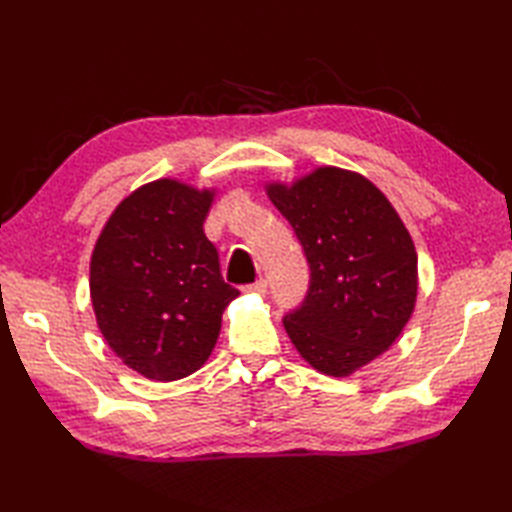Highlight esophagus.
Masks as SVG:
<instances>
[{"mask_svg": "<svg viewBox=\"0 0 512 512\" xmlns=\"http://www.w3.org/2000/svg\"><path fill=\"white\" fill-rule=\"evenodd\" d=\"M244 290L246 292H255V295H266L268 284H266V279H259V281H255V284L244 286Z\"/></svg>", "mask_w": 512, "mask_h": 512, "instance_id": "1", "label": "esophagus"}]
</instances>
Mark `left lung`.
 Listing matches in <instances>:
<instances>
[{
    "mask_svg": "<svg viewBox=\"0 0 512 512\" xmlns=\"http://www.w3.org/2000/svg\"><path fill=\"white\" fill-rule=\"evenodd\" d=\"M266 193L295 228L310 266L292 345L321 374L350 376L387 352L418 295V255L400 215L361 173L319 167Z\"/></svg>",
    "mask_w": 512,
    "mask_h": 512,
    "instance_id": "8db88e82",
    "label": "left lung"
}]
</instances>
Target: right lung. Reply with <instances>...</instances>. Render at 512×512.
<instances>
[{
  "instance_id": "obj_1",
  "label": "right lung",
  "mask_w": 512,
  "mask_h": 512,
  "mask_svg": "<svg viewBox=\"0 0 512 512\" xmlns=\"http://www.w3.org/2000/svg\"><path fill=\"white\" fill-rule=\"evenodd\" d=\"M215 189L154 180L116 206L96 239L90 297L121 361L149 380H178L206 363L222 312L239 290L204 235Z\"/></svg>"
}]
</instances>
